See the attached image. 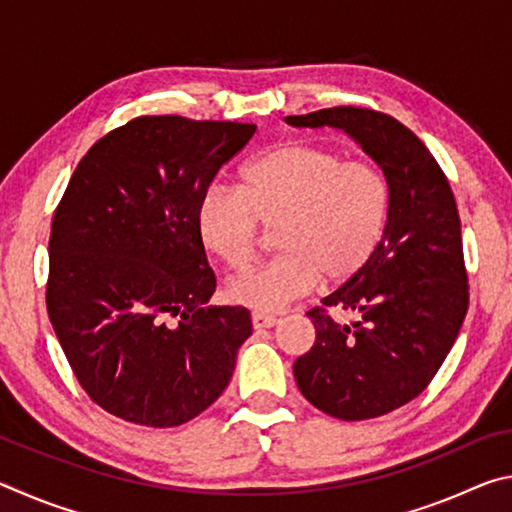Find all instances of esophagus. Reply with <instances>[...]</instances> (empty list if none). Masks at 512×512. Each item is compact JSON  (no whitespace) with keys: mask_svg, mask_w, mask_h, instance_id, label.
Wrapping results in <instances>:
<instances>
[{"mask_svg":"<svg viewBox=\"0 0 512 512\" xmlns=\"http://www.w3.org/2000/svg\"><path fill=\"white\" fill-rule=\"evenodd\" d=\"M280 320L275 316H268V314H253V327L255 329H264V327H275Z\"/></svg>","mask_w":512,"mask_h":512,"instance_id":"34e87169","label":"esophagus"}]
</instances>
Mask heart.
Segmentation results:
<instances>
[{
	"instance_id": "b5f03b06",
	"label": "heart",
	"mask_w": 512,
	"mask_h": 512,
	"mask_svg": "<svg viewBox=\"0 0 512 512\" xmlns=\"http://www.w3.org/2000/svg\"><path fill=\"white\" fill-rule=\"evenodd\" d=\"M388 221V187L377 169L345 162L325 146L291 142L250 160L241 189L212 185L198 201L203 246L244 268L265 228H277L273 262L228 282V298L255 314H277L318 282H348L377 253Z\"/></svg>"
}]
</instances>
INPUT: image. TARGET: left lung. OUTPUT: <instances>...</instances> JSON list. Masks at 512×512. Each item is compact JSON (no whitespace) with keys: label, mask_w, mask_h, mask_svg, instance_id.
<instances>
[{"label":"left lung","mask_w":512,"mask_h":512,"mask_svg":"<svg viewBox=\"0 0 512 512\" xmlns=\"http://www.w3.org/2000/svg\"><path fill=\"white\" fill-rule=\"evenodd\" d=\"M296 128H341L377 162L388 221L361 273L309 311L311 350L293 363L300 393L339 420H368L418 397L443 366L467 314L461 219L443 169L409 128L368 108L287 117ZM357 310L353 327L324 309Z\"/></svg>","instance_id":"8db88e82"}]
</instances>
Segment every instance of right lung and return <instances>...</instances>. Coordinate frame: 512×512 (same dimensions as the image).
I'll use <instances>...</instances> for the list:
<instances>
[{
  "label": "right lung",
  "instance_id": "add662e5",
  "mask_svg": "<svg viewBox=\"0 0 512 512\" xmlns=\"http://www.w3.org/2000/svg\"><path fill=\"white\" fill-rule=\"evenodd\" d=\"M255 124L137 117L85 153L49 237L47 311L83 391L144 427L216 402L250 334L244 307H205L216 277L196 210Z\"/></svg>",
  "mask_w": 512,
  "mask_h": 512
}]
</instances>
